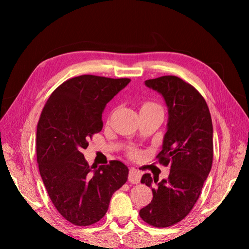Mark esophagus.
Returning <instances> with one entry per match:
<instances>
[{
    "mask_svg": "<svg viewBox=\"0 0 249 249\" xmlns=\"http://www.w3.org/2000/svg\"><path fill=\"white\" fill-rule=\"evenodd\" d=\"M142 174L140 171H137L134 168H130L129 169V175H128V181L132 183H138L141 181Z\"/></svg>",
    "mask_w": 249,
    "mask_h": 249,
    "instance_id": "obj_1",
    "label": "esophagus"
}]
</instances>
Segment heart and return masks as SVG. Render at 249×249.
Here are the masks:
<instances>
[{
    "label": "heart",
    "instance_id": "obj_1",
    "mask_svg": "<svg viewBox=\"0 0 249 249\" xmlns=\"http://www.w3.org/2000/svg\"><path fill=\"white\" fill-rule=\"evenodd\" d=\"M156 107V105L151 104V103H145V104L142 107V108H145V107Z\"/></svg>",
    "mask_w": 249,
    "mask_h": 249
}]
</instances>
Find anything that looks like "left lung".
<instances>
[{"label":"left lung","mask_w":249,"mask_h":249,"mask_svg":"<svg viewBox=\"0 0 249 249\" xmlns=\"http://www.w3.org/2000/svg\"><path fill=\"white\" fill-rule=\"evenodd\" d=\"M145 86L167 105V132L157 158L170 166V174L161 181L142 175L141 182L153 188V200L140 215L149 225L168 227L190 213L212 168V119L203 96L182 79L163 75L146 80Z\"/></svg>","instance_id":"obj_1"}]
</instances>
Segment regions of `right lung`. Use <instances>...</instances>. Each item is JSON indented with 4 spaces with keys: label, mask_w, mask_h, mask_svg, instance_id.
<instances>
[{
    "label": "right lung",
    "mask_w": 249,
    "mask_h": 249,
    "mask_svg": "<svg viewBox=\"0 0 249 249\" xmlns=\"http://www.w3.org/2000/svg\"><path fill=\"white\" fill-rule=\"evenodd\" d=\"M130 82L84 74L60 84L46 103L37 125V162L50 200L67 221L78 226L94 224L128 177L119 160L109 165L89 163L82 150L102 130L107 104Z\"/></svg>",
    "instance_id": "obj_1"
}]
</instances>
